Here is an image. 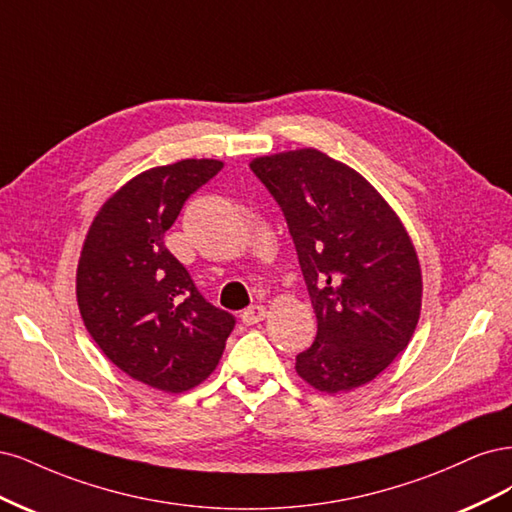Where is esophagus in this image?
<instances>
[{
	"label": "esophagus",
	"instance_id": "34e87169",
	"mask_svg": "<svg viewBox=\"0 0 512 512\" xmlns=\"http://www.w3.org/2000/svg\"><path fill=\"white\" fill-rule=\"evenodd\" d=\"M263 319H266V308H263L261 304H253V306H249V308L242 312V323L244 325H255V323H259Z\"/></svg>",
	"mask_w": 512,
	"mask_h": 512
}]
</instances>
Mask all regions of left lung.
Returning <instances> with one entry per match:
<instances>
[{
	"label": "left lung",
	"instance_id": "obj_1",
	"mask_svg": "<svg viewBox=\"0 0 512 512\" xmlns=\"http://www.w3.org/2000/svg\"><path fill=\"white\" fill-rule=\"evenodd\" d=\"M253 174L285 214L317 338L295 370L325 393L370 383L398 357L421 312V268L378 191L315 148L259 157Z\"/></svg>",
	"mask_w": 512,
	"mask_h": 512
}]
</instances>
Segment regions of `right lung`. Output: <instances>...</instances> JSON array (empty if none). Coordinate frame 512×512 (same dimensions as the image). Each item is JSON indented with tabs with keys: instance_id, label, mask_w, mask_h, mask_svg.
Returning a JSON list of instances; mask_svg holds the SVG:
<instances>
[{
	"instance_id": "right-lung-1",
	"label": "right lung",
	"mask_w": 512,
	"mask_h": 512,
	"mask_svg": "<svg viewBox=\"0 0 512 512\" xmlns=\"http://www.w3.org/2000/svg\"><path fill=\"white\" fill-rule=\"evenodd\" d=\"M221 168L183 159L142 172L104 204L80 253L76 295L91 338L114 366L161 391L208 378L236 325L163 242L191 193Z\"/></svg>"
}]
</instances>
